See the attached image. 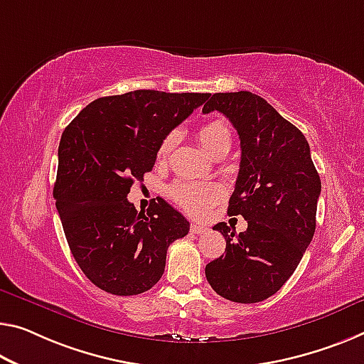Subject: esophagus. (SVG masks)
Segmentation results:
<instances>
[{
  "mask_svg": "<svg viewBox=\"0 0 364 364\" xmlns=\"http://www.w3.org/2000/svg\"><path fill=\"white\" fill-rule=\"evenodd\" d=\"M190 231H192L193 234H205L206 231H208V228H205L203 225H192L190 226Z\"/></svg>",
  "mask_w": 364,
  "mask_h": 364,
  "instance_id": "esophagus-1",
  "label": "esophagus"
}]
</instances>
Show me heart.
<instances>
[{
    "instance_id": "b5f03b06",
    "label": "heart",
    "mask_w": 364,
    "mask_h": 364,
    "mask_svg": "<svg viewBox=\"0 0 364 364\" xmlns=\"http://www.w3.org/2000/svg\"><path fill=\"white\" fill-rule=\"evenodd\" d=\"M198 139L208 153L218 156L231 148V132L225 122L215 120L203 125L198 130ZM177 133L172 132L167 135L159 146V158L164 159L172 153L176 146ZM171 198L192 216H205L216 200L221 197V188L216 183H190V182H177L169 188Z\"/></svg>"
}]
</instances>
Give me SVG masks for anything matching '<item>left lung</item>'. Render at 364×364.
Here are the masks:
<instances>
[{
	"instance_id": "obj_1",
	"label": "left lung",
	"mask_w": 364,
	"mask_h": 364,
	"mask_svg": "<svg viewBox=\"0 0 364 364\" xmlns=\"http://www.w3.org/2000/svg\"><path fill=\"white\" fill-rule=\"evenodd\" d=\"M218 110L240 139V164L228 215L244 216L247 229L213 228L226 254L205 267L215 291L234 303H259L293 275L316 231L321 177L301 130L257 94L216 92L203 114Z\"/></svg>"
}]
</instances>
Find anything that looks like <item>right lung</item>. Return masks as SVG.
Masks as SVG:
<instances>
[{
	"label": "right lung",
	"mask_w": 364,
	"mask_h": 364,
	"mask_svg": "<svg viewBox=\"0 0 364 364\" xmlns=\"http://www.w3.org/2000/svg\"><path fill=\"white\" fill-rule=\"evenodd\" d=\"M208 97L138 89L92 100L65 128L53 198L71 254L97 288L148 291L163 277L167 247L188 234L164 200L144 213L127 195L153 171L161 141Z\"/></svg>",
	"instance_id": "obj_1"
}]
</instances>
